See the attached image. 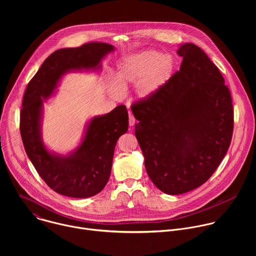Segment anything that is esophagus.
Masks as SVG:
<instances>
[{
	"label": "esophagus",
	"instance_id": "obj_1",
	"mask_svg": "<svg viewBox=\"0 0 256 256\" xmlns=\"http://www.w3.org/2000/svg\"><path fill=\"white\" fill-rule=\"evenodd\" d=\"M128 124H130V126H134V124H136V120H134V116L130 112V116H128Z\"/></svg>",
	"mask_w": 256,
	"mask_h": 256
}]
</instances>
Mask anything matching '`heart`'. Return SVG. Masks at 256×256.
<instances>
[{
    "label": "heart",
    "mask_w": 256,
    "mask_h": 256,
    "mask_svg": "<svg viewBox=\"0 0 256 256\" xmlns=\"http://www.w3.org/2000/svg\"><path fill=\"white\" fill-rule=\"evenodd\" d=\"M174 68L172 56L155 50H142L120 60L114 79L108 83V90L114 95H120L124 88L134 84V95L147 100L170 81Z\"/></svg>",
    "instance_id": "heart-1"
}]
</instances>
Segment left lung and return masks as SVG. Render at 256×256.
<instances>
[{
    "label": "left lung",
    "mask_w": 256,
    "mask_h": 256,
    "mask_svg": "<svg viewBox=\"0 0 256 256\" xmlns=\"http://www.w3.org/2000/svg\"><path fill=\"white\" fill-rule=\"evenodd\" d=\"M177 72L132 107L134 134L153 184L167 194L200 188L225 157L233 134L231 94L218 68L194 44H181Z\"/></svg>",
    "instance_id": "obj_1"
}]
</instances>
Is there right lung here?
<instances>
[{
  "label": "right lung",
  "mask_w": 256,
  "mask_h": 256,
  "mask_svg": "<svg viewBox=\"0 0 256 256\" xmlns=\"http://www.w3.org/2000/svg\"><path fill=\"white\" fill-rule=\"evenodd\" d=\"M116 48L88 42L52 52L28 83L20 112V132L26 154L46 184L56 192L76 198L99 194L108 182L118 138L128 130L126 107L93 116L78 147L62 155L50 150L42 140L44 103L70 72H99L102 60Z\"/></svg>",
  "instance_id": "obj_1"
}]
</instances>
